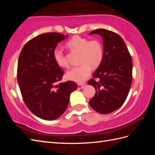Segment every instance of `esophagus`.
I'll return each instance as SVG.
<instances>
[{"instance_id":"1","label":"esophagus","mask_w":155,"mask_h":155,"mask_svg":"<svg viewBox=\"0 0 155 155\" xmlns=\"http://www.w3.org/2000/svg\"><path fill=\"white\" fill-rule=\"evenodd\" d=\"M86 86V84L85 83H83V84H79V85H78V88H83L84 87H85Z\"/></svg>"}]
</instances>
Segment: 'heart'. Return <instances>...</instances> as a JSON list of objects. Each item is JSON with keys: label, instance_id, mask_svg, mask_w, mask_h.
Listing matches in <instances>:
<instances>
[{"label": "heart", "instance_id": "b5f03b06", "mask_svg": "<svg viewBox=\"0 0 155 155\" xmlns=\"http://www.w3.org/2000/svg\"><path fill=\"white\" fill-rule=\"evenodd\" d=\"M67 47L74 51L80 52L79 62L81 63L76 67H73L67 72L66 77L69 80L81 83L91 74L92 68L97 67L104 58V49L99 41H89L88 38L76 35L66 43ZM55 62L59 67L67 68L68 63L66 56L62 50L55 48L53 51Z\"/></svg>", "mask_w": 155, "mask_h": 155}]
</instances>
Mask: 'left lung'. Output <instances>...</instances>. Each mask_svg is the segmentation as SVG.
Returning <instances> with one entry per match:
<instances>
[{"instance_id":"obj_1","label":"left lung","mask_w":155,"mask_h":155,"mask_svg":"<svg viewBox=\"0 0 155 155\" xmlns=\"http://www.w3.org/2000/svg\"><path fill=\"white\" fill-rule=\"evenodd\" d=\"M94 34L102 37L104 48L102 61L88 82L96 90L89 104L96 112L106 114L119 109L127 97L133 79V62L118 34L105 29L93 30L89 35Z\"/></svg>"}]
</instances>
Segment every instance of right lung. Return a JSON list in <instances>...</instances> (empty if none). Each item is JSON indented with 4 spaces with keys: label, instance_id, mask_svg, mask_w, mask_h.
<instances>
[{
    "label": "right lung",
    "instance_id": "obj_1",
    "mask_svg": "<svg viewBox=\"0 0 155 155\" xmlns=\"http://www.w3.org/2000/svg\"><path fill=\"white\" fill-rule=\"evenodd\" d=\"M67 37L58 32L39 35L24 46L18 57L17 81L22 99L33 114L45 120L61 116L70 94L78 88L72 81L58 83L64 72L55 62L53 51Z\"/></svg>",
    "mask_w": 155,
    "mask_h": 155
}]
</instances>
